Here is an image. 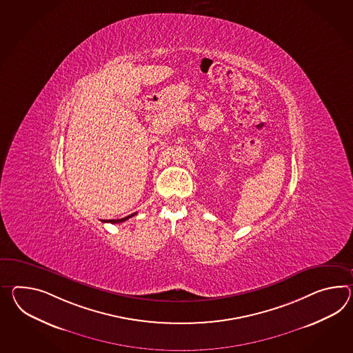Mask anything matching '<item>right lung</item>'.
Wrapping results in <instances>:
<instances>
[{
	"label": "right lung",
	"instance_id": "right-lung-1",
	"mask_svg": "<svg viewBox=\"0 0 353 353\" xmlns=\"http://www.w3.org/2000/svg\"><path fill=\"white\" fill-rule=\"evenodd\" d=\"M135 214H137V213H134V214L128 215V216H125V218H121V219H110V221H104V222H110V223H122V222L128 221L129 218H131V216H134V215Z\"/></svg>",
	"mask_w": 353,
	"mask_h": 353
}]
</instances>
